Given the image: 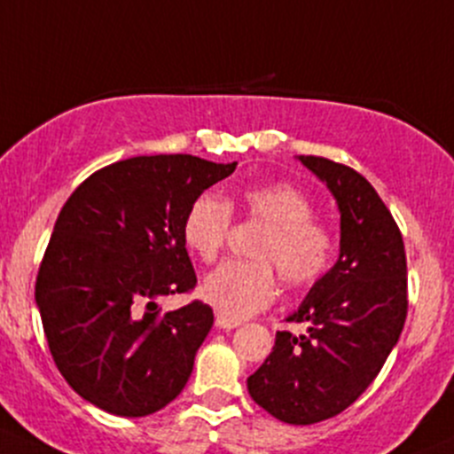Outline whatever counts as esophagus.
<instances>
[{
	"mask_svg": "<svg viewBox=\"0 0 454 454\" xmlns=\"http://www.w3.org/2000/svg\"><path fill=\"white\" fill-rule=\"evenodd\" d=\"M237 325H241L239 319H231V317H226V315H222V312H217V328L232 330V328H237Z\"/></svg>",
	"mask_w": 454,
	"mask_h": 454,
	"instance_id": "1",
	"label": "esophagus"
}]
</instances>
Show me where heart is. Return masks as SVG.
<instances>
[{"label": "heart", "instance_id": "b5f03b06", "mask_svg": "<svg viewBox=\"0 0 454 454\" xmlns=\"http://www.w3.org/2000/svg\"><path fill=\"white\" fill-rule=\"evenodd\" d=\"M239 208L266 223L254 257L266 262H226L204 279L201 293L215 310L231 319H246L270 306L277 297V275L293 288L315 284L333 259V237L312 219L308 197L290 184H254L241 191ZM231 231V206L213 192L197 197L184 217L186 248L201 262H215ZM271 263L268 264L267 262Z\"/></svg>", "mask_w": 454, "mask_h": 454}]
</instances>
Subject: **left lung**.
I'll list each match as a JSON object with an SVG mask.
<instances>
[{
	"label": "left lung",
	"mask_w": 454,
	"mask_h": 454,
	"mask_svg": "<svg viewBox=\"0 0 454 454\" xmlns=\"http://www.w3.org/2000/svg\"><path fill=\"white\" fill-rule=\"evenodd\" d=\"M297 160L337 201L339 257L286 317L306 333H277L246 384L275 419L308 426L346 411L380 375L406 321L408 279L402 232L368 179L324 157Z\"/></svg>",
	"instance_id": "left-lung-1"
}]
</instances>
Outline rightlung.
I'll list each match as a JSON object with an SVG mask.
<instances>
[{
    "label": "right lung",
    "instance_id": "obj_1",
    "mask_svg": "<svg viewBox=\"0 0 454 454\" xmlns=\"http://www.w3.org/2000/svg\"><path fill=\"white\" fill-rule=\"evenodd\" d=\"M235 168L192 155L130 157L97 170L64 204L35 303L57 368L92 406L146 417L184 390L213 308L157 301L195 288L184 217Z\"/></svg>",
    "mask_w": 454,
    "mask_h": 454
}]
</instances>
